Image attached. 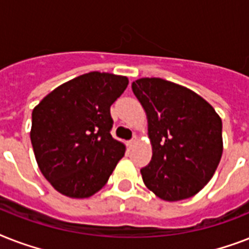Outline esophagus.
Returning <instances> with one entry per match:
<instances>
[{"label": "esophagus", "instance_id": "1", "mask_svg": "<svg viewBox=\"0 0 249 249\" xmlns=\"http://www.w3.org/2000/svg\"><path fill=\"white\" fill-rule=\"evenodd\" d=\"M136 141H137V138H136V137H133L132 140H130V141H129V142H128V146H129V147H132L133 144L136 143Z\"/></svg>", "mask_w": 249, "mask_h": 249}]
</instances>
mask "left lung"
I'll return each instance as SVG.
<instances>
[{"label":"left lung","mask_w":249,"mask_h":249,"mask_svg":"<svg viewBox=\"0 0 249 249\" xmlns=\"http://www.w3.org/2000/svg\"><path fill=\"white\" fill-rule=\"evenodd\" d=\"M146 111L152 159L141 169L156 196L178 201L194 196L213 177L222 156V121L214 108L185 86L158 77L134 81Z\"/></svg>","instance_id":"obj_1"}]
</instances>
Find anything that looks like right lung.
Returning <instances> with one entry per match:
<instances>
[{
    "label": "right lung",
    "instance_id": "1",
    "mask_svg": "<svg viewBox=\"0 0 249 249\" xmlns=\"http://www.w3.org/2000/svg\"><path fill=\"white\" fill-rule=\"evenodd\" d=\"M125 76L89 72L58 86L32 112L31 142L41 173L56 191L83 199L107 183L125 146L111 136V105Z\"/></svg>",
    "mask_w": 249,
    "mask_h": 249
}]
</instances>
